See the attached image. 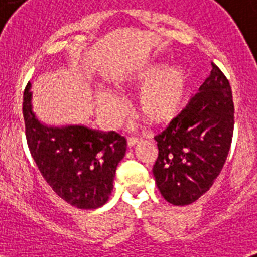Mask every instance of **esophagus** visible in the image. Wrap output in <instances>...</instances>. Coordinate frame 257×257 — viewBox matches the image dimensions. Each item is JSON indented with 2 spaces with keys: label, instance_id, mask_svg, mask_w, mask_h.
I'll list each match as a JSON object with an SVG mask.
<instances>
[{
  "label": "esophagus",
  "instance_id": "esophagus-1",
  "mask_svg": "<svg viewBox=\"0 0 257 257\" xmlns=\"http://www.w3.org/2000/svg\"><path fill=\"white\" fill-rule=\"evenodd\" d=\"M139 143H140V140H139V139H136V137H129V139H128V147H129V148H132V147L137 145Z\"/></svg>",
  "mask_w": 257,
  "mask_h": 257
}]
</instances>
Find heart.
<instances>
[{
    "mask_svg": "<svg viewBox=\"0 0 257 257\" xmlns=\"http://www.w3.org/2000/svg\"><path fill=\"white\" fill-rule=\"evenodd\" d=\"M118 89L143 86L137 94L136 108L140 116L155 125H168L187 108L192 90L189 70L181 64L167 66L153 62L113 78ZM98 114L109 126H117L126 114L124 100L109 89L94 92Z\"/></svg>",
    "mask_w": 257,
    "mask_h": 257,
    "instance_id": "obj_1",
    "label": "heart"
}]
</instances>
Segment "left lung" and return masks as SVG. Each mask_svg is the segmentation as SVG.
<instances>
[{"label":"left lung","instance_id":"1","mask_svg":"<svg viewBox=\"0 0 257 257\" xmlns=\"http://www.w3.org/2000/svg\"><path fill=\"white\" fill-rule=\"evenodd\" d=\"M233 110L229 81L212 64L183 114L155 137L159 156L153 176L168 203L188 205L215 183L231 148Z\"/></svg>","mask_w":257,"mask_h":257}]
</instances>
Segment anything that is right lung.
Instances as JSON below:
<instances>
[{
	"mask_svg": "<svg viewBox=\"0 0 257 257\" xmlns=\"http://www.w3.org/2000/svg\"><path fill=\"white\" fill-rule=\"evenodd\" d=\"M32 84L24 92L26 141L34 163L50 188L80 209H96L108 201L126 140L81 124L46 125L34 112Z\"/></svg>",
	"mask_w": 257,
	"mask_h": 257,
	"instance_id": "right-lung-1",
	"label": "right lung"
}]
</instances>
